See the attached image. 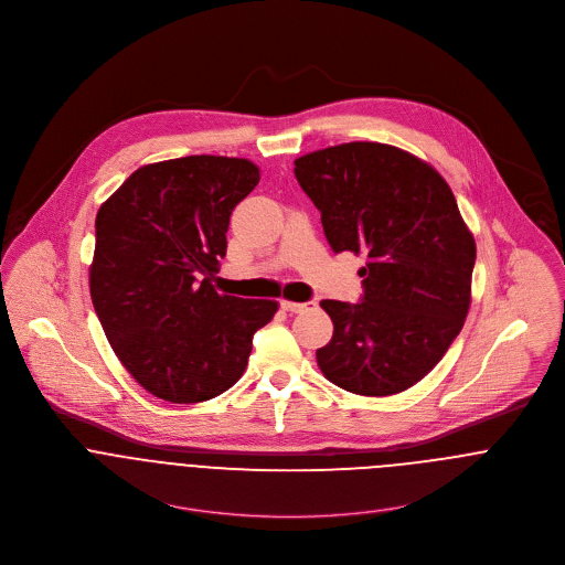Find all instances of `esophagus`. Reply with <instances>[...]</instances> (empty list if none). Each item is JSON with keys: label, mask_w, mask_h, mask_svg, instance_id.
<instances>
[{"label": "esophagus", "mask_w": 565, "mask_h": 565, "mask_svg": "<svg viewBox=\"0 0 565 565\" xmlns=\"http://www.w3.org/2000/svg\"><path fill=\"white\" fill-rule=\"evenodd\" d=\"M282 311H289V313H305V311H311L316 307V302H291V300H282L280 302Z\"/></svg>", "instance_id": "34e87169"}]
</instances>
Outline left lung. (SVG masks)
<instances>
[{"label":"left lung","instance_id":"left-lung-1","mask_svg":"<svg viewBox=\"0 0 565 565\" xmlns=\"http://www.w3.org/2000/svg\"><path fill=\"white\" fill-rule=\"evenodd\" d=\"M334 252L365 254L363 300H322L332 339L323 376L359 396L419 383L461 332L472 302L477 243L441 173L401 148L352 141L296 159Z\"/></svg>","mask_w":565,"mask_h":565}]
</instances>
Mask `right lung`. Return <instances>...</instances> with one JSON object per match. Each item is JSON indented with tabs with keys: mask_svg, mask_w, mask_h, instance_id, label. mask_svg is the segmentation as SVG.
<instances>
[{
	"mask_svg": "<svg viewBox=\"0 0 565 565\" xmlns=\"http://www.w3.org/2000/svg\"><path fill=\"white\" fill-rule=\"evenodd\" d=\"M247 159L184 157L139 167L97 211L88 287L110 348L152 396L204 403L245 372L276 300L217 294L233 209L258 184Z\"/></svg>",
	"mask_w": 565,
	"mask_h": 565,
	"instance_id": "right-lung-1",
	"label": "right lung"
}]
</instances>
